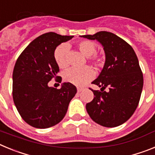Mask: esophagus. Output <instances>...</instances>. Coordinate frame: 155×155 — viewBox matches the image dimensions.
<instances>
[{"mask_svg":"<svg viewBox=\"0 0 155 155\" xmlns=\"http://www.w3.org/2000/svg\"><path fill=\"white\" fill-rule=\"evenodd\" d=\"M77 89H78V92H81L83 90V88H81V87H78Z\"/></svg>","mask_w":155,"mask_h":155,"instance_id":"esophagus-1","label":"esophagus"}]
</instances>
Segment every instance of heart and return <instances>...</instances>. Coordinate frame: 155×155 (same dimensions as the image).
<instances>
[{
    "label": "heart",
    "mask_w": 155,
    "mask_h": 155,
    "mask_svg": "<svg viewBox=\"0 0 155 155\" xmlns=\"http://www.w3.org/2000/svg\"><path fill=\"white\" fill-rule=\"evenodd\" d=\"M77 46L83 54L87 57V61L93 64L97 68H102L105 66V56L95 53L97 46L95 43L90 40H81L77 43ZM68 46L67 44L59 45L54 50L53 57L56 64L61 69L68 68ZM94 75L92 68L89 66H85L81 68H71L65 71L64 79L67 82L76 85H84L89 81Z\"/></svg>",
    "instance_id": "1"
}]
</instances>
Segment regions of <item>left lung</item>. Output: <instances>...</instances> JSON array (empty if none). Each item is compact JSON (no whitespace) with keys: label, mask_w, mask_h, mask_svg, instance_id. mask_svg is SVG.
I'll return each mask as SVG.
<instances>
[{"label":"left lung","mask_w":155,"mask_h":155,"mask_svg":"<svg viewBox=\"0 0 155 155\" xmlns=\"http://www.w3.org/2000/svg\"><path fill=\"white\" fill-rule=\"evenodd\" d=\"M82 37L98 40L105 53V66L92 82L101 91L90 88L94 98L86 104L87 113L99 125L118 127L132 116L141 95L143 78L137 57L130 45L112 32L102 31Z\"/></svg>","instance_id":"obj_1"}]
</instances>
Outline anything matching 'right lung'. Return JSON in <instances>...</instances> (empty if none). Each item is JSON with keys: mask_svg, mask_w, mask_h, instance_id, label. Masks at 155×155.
I'll return each instance as SVG.
<instances>
[{"mask_svg": "<svg viewBox=\"0 0 155 155\" xmlns=\"http://www.w3.org/2000/svg\"><path fill=\"white\" fill-rule=\"evenodd\" d=\"M73 37L55 32L42 34L17 59L12 75L13 100L21 118L31 127L46 129L59 124L77 93L76 87L70 82L64 83L60 89L48 86L53 78L61 82L54 50Z\"/></svg>", "mask_w": 155, "mask_h": 155, "instance_id": "right-lung-1", "label": "right lung"}]
</instances>
